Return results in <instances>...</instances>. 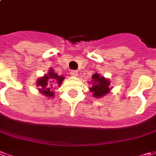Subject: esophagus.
<instances>
[{
	"instance_id": "1",
	"label": "esophagus",
	"mask_w": 156,
	"mask_h": 156,
	"mask_svg": "<svg viewBox=\"0 0 156 156\" xmlns=\"http://www.w3.org/2000/svg\"><path fill=\"white\" fill-rule=\"evenodd\" d=\"M70 75L72 76H78V72L76 70H70Z\"/></svg>"
}]
</instances>
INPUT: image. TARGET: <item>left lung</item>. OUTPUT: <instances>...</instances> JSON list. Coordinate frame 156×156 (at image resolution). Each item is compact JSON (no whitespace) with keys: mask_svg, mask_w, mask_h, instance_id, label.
I'll return each mask as SVG.
<instances>
[{"mask_svg":"<svg viewBox=\"0 0 156 156\" xmlns=\"http://www.w3.org/2000/svg\"><path fill=\"white\" fill-rule=\"evenodd\" d=\"M92 87L89 89L94 98H102L110 92V81L108 79L105 78L104 76H99V74L98 73L92 75Z\"/></svg>","mask_w":156,"mask_h":156,"instance_id":"1","label":"left lung"}]
</instances>
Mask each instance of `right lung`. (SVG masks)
I'll return each instance as SVG.
<instances>
[{"label": "right lung", "instance_id": "right-lung-1", "mask_svg": "<svg viewBox=\"0 0 156 156\" xmlns=\"http://www.w3.org/2000/svg\"><path fill=\"white\" fill-rule=\"evenodd\" d=\"M64 79V76H58V74H56L52 69H50L48 74H45V76L37 80L36 87H39L38 90L41 93H42L45 96L52 98L55 94L52 90V89H55L53 88V86L54 85L56 86V84L61 86Z\"/></svg>", "mask_w": 156, "mask_h": 156}]
</instances>
